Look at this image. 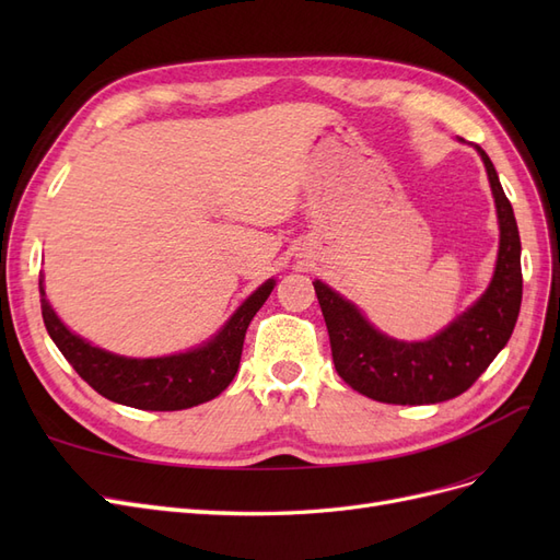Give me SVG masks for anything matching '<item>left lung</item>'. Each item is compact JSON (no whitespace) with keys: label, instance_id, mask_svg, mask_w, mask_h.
Here are the masks:
<instances>
[{"label":"left lung","instance_id":"8db88e82","mask_svg":"<svg viewBox=\"0 0 560 560\" xmlns=\"http://www.w3.org/2000/svg\"><path fill=\"white\" fill-rule=\"evenodd\" d=\"M500 219V252L493 282L474 306L430 341L404 343L376 331L360 311L315 280L327 322L334 366L352 389L383 404L420 406L446 401L469 389L514 331L521 311V238L512 202L481 149Z\"/></svg>","mask_w":560,"mask_h":560}]
</instances>
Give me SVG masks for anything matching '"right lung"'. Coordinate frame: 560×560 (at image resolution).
I'll use <instances>...</instances> for the list:
<instances>
[{
    "mask_svg": "<svg viewBox=\"0 0 560 560\" xmlns=\"http://www.w3.org/2000/svg\"><path fill=\"white\" fill-rule=\"evenodd\" d=\"M276 280L264 282L226 327L208 346L156 360H130L100 350L67 329L48 306L39 280L46 331L77 374L103 397L144 411H182L222 395L241 364L245 331L252 317L273 292Z\"/></svg>",
    "mask_w": 560,
    "mask_h": 560,
    "instance_id": "add662e5",
    "label": "right lung"
}]
</instances>
